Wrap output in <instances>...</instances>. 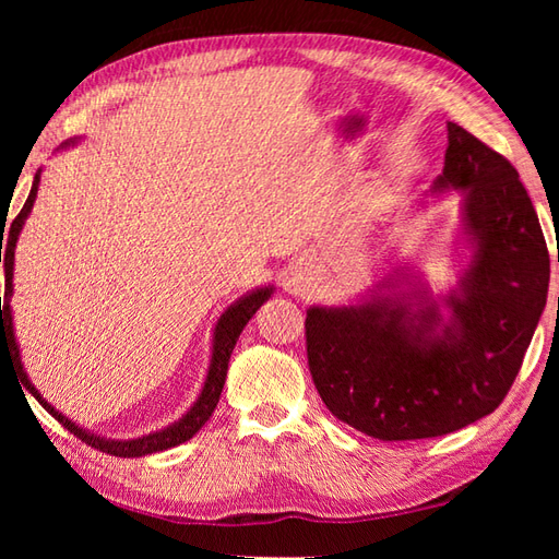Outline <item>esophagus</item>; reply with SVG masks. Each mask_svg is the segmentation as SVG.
<instances>
[{"instance_id":"1","label":"esophagus","mask_w":559,"mask_h":559,"mask_svg":"<svg viewBox=\"0 0 559 559\" xmlns=\"http://www.w3.org/2000/svg\"><path fill=\"white\" fill-rule=\"evenodd\" d=\"M310 264H307V261H300L298 266H295V271L290 273V278H288V283L286 286L295 293V290H305V286H307V281H310Z\"/></svg>"}]
</instances>
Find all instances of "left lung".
Here are the masks:
<instances>
[{"mask_svg":"<svg viewBox=\"0 0 559 559\" xmlns=\"http://www.w3.org/2000/svg\"><path fill=\"white\" fill-rule=\"evenodd\" d=\"M435 187L466 192L476 240L466 276L439 326L437 305L377 298L360 307H312L307 362L326 408L382 442L456 432L490 415L512 389L538 326L550 254L519 173L502 153L449 122ZM559 259V257H557Z\"/></svg>","mask_w":559,"mask_h":559,"instance_id":"obj_1","label":"left lung"}]
</instances>
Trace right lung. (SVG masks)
<instances>
[{"instance_id":"obj_1","label":"right lung","mask_w":559,"mask_h":559,"mask_svg":"<svg viewBox=\"0 0 559 559\" xmlns=\"http://www.w3.org/2000/svg\"><path fill=\"white\" fill-rule=\"evenodd\" d=\"M38 182H40V175H35L26 204H23V209L19 211V216L11 221V225H9L7 240H4V233L0 237V240H4L0 245V261L4 257V300L0 298V355L7 353L9 358L14 360V367H16L23 389L31 391V394L38 399L40 406L47 413H50L57 423H62L71 435H74L76 439H81V442H86L93 449H100V451H105V454H110V456L132 459V456L156 454V451H163V449H170V447H177V444L187 442V439H192L201 430V427H204V423L211 418V413L216 411V403L221 399V391H223V384H225V374H228V362H230V353L235 348V343H237V338H240L242 329H245V324L249 322V319H252V314L259 310L261 305H264V300H269V295H271L273 288H259L254 293H249L247 298H242L240 302H235L230 310L218 319L216 334H213V355H211V367H209L206 384H204V389H201L199 401L194 403L192 408H189V413L185 415L180 423L165 427V430H160L156 435H146V437H141V439H129V442H115V439H103V437L91 435V432L83 430V427H79V425L71 423L69 418H64L62 413H57L50 406V403H47L38 394V389H35L28 382L26 372H23L19 346H16V338H14V324H11L9 298H11V290H14V286H11V276H14V247H16V240H19V233L23 228V221L28 218V213L33 209L35 194H38ZM23 396H26V394H23Z\"/></svg>"}]
</instances>
